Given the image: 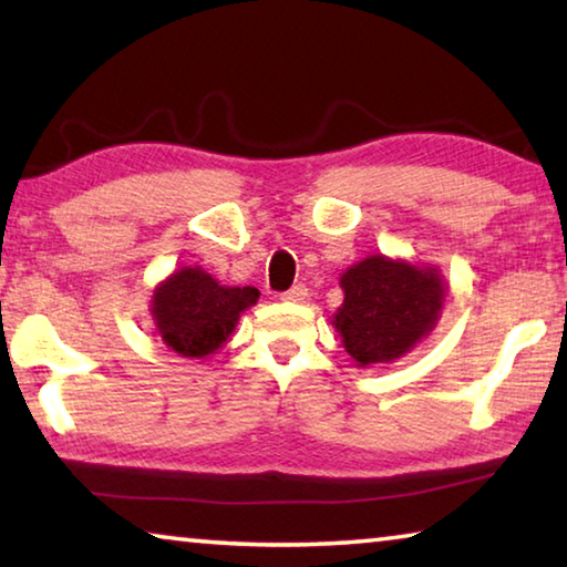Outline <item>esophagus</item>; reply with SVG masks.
I'll return each mask as SVG.
<instances>
[{
  "instance_id": "1",
  "label": "esophagus",
  "mask_w": 567,
  "mask_h": 567,
  "mask_svg": "<svg viewBox=\"0 0 567 567\" xmlns=\"http://www.w3.org/2000/svg\"><path fill=\"white\" fill-rule=\"evenodd\" d=\"M285 302H305L307 300V287L305 285H295L290 290L282 292Z\"/></svg>"
}]
</instances>
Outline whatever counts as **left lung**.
<instances>
[{
	"label": "left lung",
	"instance_id": "obj_1",
	"mask_svg": "<svg viewBox=\"0 0 567 567\" xmlns=\"http://www.w3.org/2000/svg\"><path fill=\"white\" fill-rule=\"evenodd\" d=\"M342 307L332 318L358 368L395 362L435 330L447 285L435 265L370 255L340 275Z\"/></svg>",
	"mask_w": 567,
	"mask_h": 567
}]
</instances>
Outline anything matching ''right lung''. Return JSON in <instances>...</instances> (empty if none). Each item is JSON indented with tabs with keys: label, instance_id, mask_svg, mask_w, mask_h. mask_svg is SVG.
Returning <instances> with one entry per match:
<instances>
[{
	"label": "right lung",
	"instance_id": "obj_1",
	"mask_svg": "<svg viewBox=\"0 0 567 567\" xmlns=\"http://www.w3.org/2000/svg\"><path fill=\"white\" fill-rule=\"evenodd\" d=\"M255 287L219 285L203 267H179L152 292L155 330L179 358L205 360L227 344L239 315L257 305Z\"/></svg>",
	"mask_w": 567,
	"mask_h": 567
}]
</instances>
